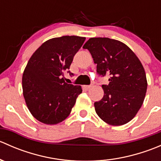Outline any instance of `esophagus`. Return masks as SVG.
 I'll list each match as a JSON object with an SVG mask.
<instances>
[{"instance_id": "34e87169", "label": "esophagus", "mask_w": 161, "mask_h": 161, "mask_svg": "<svg viewBox=\"0 0 161 161\" xmlns=\"http://www.w3.org/2000/svg\"><path fill=\"white\" fill-rule=\"evenodd\" d=\"M91 86H91V85H89V86H83V88L86 89V90H89V89L91 88Z\"/></svg>"}]
</instances>
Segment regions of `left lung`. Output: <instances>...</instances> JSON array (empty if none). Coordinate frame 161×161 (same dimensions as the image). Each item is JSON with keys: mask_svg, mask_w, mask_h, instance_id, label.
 Returning a JSON list of instances; mask_svg holds the SVG:
<instances>
[{"mask_svg": "<svg viewBox=\"0 0 161 161\" xmlns=\"http://www.w3.org/2000/svg\"><path fill=\"white\" fill-rule=\"evenodd\" d=\"M100 75L109 76L102 85L104 95L94 103L97 115L111 125L130 121L142 107L147 89L145 70L134 52L122 42L106 37L90 38L84 44Z\"/></svg>", "mask_w": 161, "mask_h": 161, "instance_id": "obj_1", "label": "left lung"}]
</instances>
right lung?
Instances as JSON below:
<instances>
[{
  "instance_id": "right-lung-1",
  "label": "right lung",
  "mask_w": 161,
  "mask_h": 161,
  "mask_svg": "<svg viewBox=\"0 0 161 161\" xmlns=\"http://www.w3.org/2000/svg\"><path fill=\"white\" fill-rule=\"evenodd\" d=\"M85 40L77 36L50 39L29 60L22 75L23 96L30 113L40 122L56 125L64 121L82 93L81 86L64 82V72Z\"/></svg>"
}]
</instances>
